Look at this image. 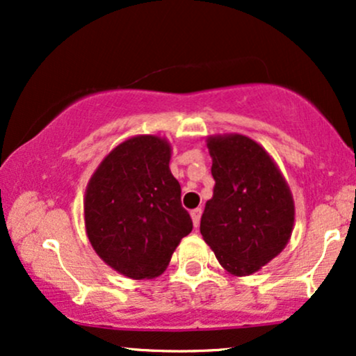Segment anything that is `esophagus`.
<instances>
[{
    "label": "esophagus",
    "mask_w": 356,
    "mask_h": 356,
    "mask_svg": "<svg viewBox=\"0 0 356 356\" xmlns=\"http://www.w3.org/2000/svg\"><path fill=\"white\" fill-rule=\"evenodd\" d=\"M201 216H202V209H201V207H197V209H192V211H191L192 222H194L195 227H197L199 222H201Z\"/></svg>",
    "instance_id": "esophagus-1"
}]
</instances>
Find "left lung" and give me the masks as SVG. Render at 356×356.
Returning a JSON list of instances; mask_svg holds the SVG:
<instances>
[{
	"instance_id": "8db88e82",
	"label": "left lung",
	"mask_w": 356,
	"mask_h": 356,
	"mask_svg": "<svg viewBox=\"0 0 356 356\" xmlns=\"http://www.w3.org/2000/svg\"><path fill=\"white\" fill-rule=\"evenodd\" d=\"M207 147L216 186L201 234L231 275H252L280 254L291 236V192L266 150L251 138L214 137Z\"/></svg>"
}]
</instances>
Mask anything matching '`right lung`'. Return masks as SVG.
Instances as JSON below:
<instances>
[{
	"label": "right lung",
	"instance_id": "obj_1",
	"mask_svg": "<svg viewBox=\"0 0 356 356\" xmlns=\"http://www.w3.org/2000/svg\"><path fill=\"white\" fill-rule=\"evenodd\" d=\"M169 161L164 138H129L105 157L87 187L90 243L108 266L134 280L164 273L177 244L192 231Z\"/></svg>",
	"mask_w": 356,
	"mask_h": 356
}]
</instances>
